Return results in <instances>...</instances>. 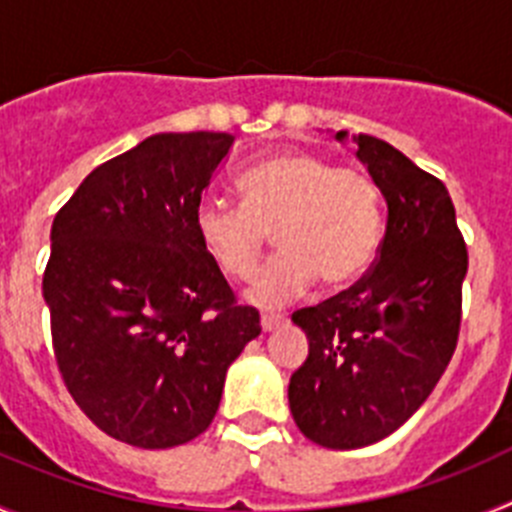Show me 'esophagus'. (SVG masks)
<instances>
[{
	"label": "esophagus",
	"mask_w": 512,
	"mask_h": 512,
	"mask_svg": "<svg viewBox=\"0 0 512 512\" xmlns=\"http://www.w3.org/2000/svg\"><path fill=\"white\" fill-rule=\"evenodd\" d=\"M284 315H279V312H264V315H261V328L266 330V333H269V330H274V328H279V325L284 323Z\"/></svg>",
	"instance_id": "obj_1"
}]
</instances>
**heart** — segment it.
<instances>
[{
    "mask_svg": "<svg viewBox=\"0 0 512 512\" xmlns=\"http://www.w3.org/2000/svg\"><path fill=\"white\" fill-rule=\"evenodd\" d=\"M241 207L202 200L194 233L212 264L248 282L269 246L282 251L253 282L251 302L287 305L315 284L341 289L364 277L382 241V189L372 174L310 151H282L238 176Z\"/></svg>",
    "mask_w": 512,
    "mask_h": 512,
    "instance_id": "obj_1",
    "label": "heart"
}]
</instances>
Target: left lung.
I'll list each match as a JSON object with an SVG mask.
<instances>
[{"instance_id":"8db88e82","label":"left lung","mask_w":512,"mask_h":512,"mask_svg":"<svg viewBox=\"0 0 512 512\" xmlns=\"http://www.w3.org/2000/svg\"><path fill=\"white\" fill-rule=\"evenodd\" d=\"M354 140L390 210L379 256L354 287L292 312L310 354L289 379V410L328 449L382 441L431 395L459 343L469 264L441 179L374 135Z\"/></svg>"}]
</instances>
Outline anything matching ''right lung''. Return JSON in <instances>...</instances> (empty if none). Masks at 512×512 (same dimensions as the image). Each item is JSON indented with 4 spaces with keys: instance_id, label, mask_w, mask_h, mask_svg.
Segmentation results:
<instances>
[{
    "instance_id": "1",
    "label": "right lung",
    "mask_w": 512,
    "mask_h": 512,
    "mask_svg": "<svg viewBox=\"0 0 512 512\" xmlns=\"http://www.w3.org/2000/svg\"><path fill=\"white\" fill-rule=\"evenodd\" d=\"M230 133H158L104 161L56 212L43 295L66 390L107 436L171 449L207 431L259 310L202 251L194 207Z\"/></svg>"
}]
</instances>
